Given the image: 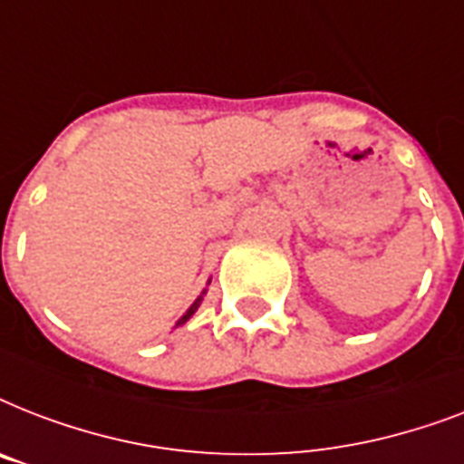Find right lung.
Returning <instances> with one entry per match:
<instances>
[{"label":"right lung","mask_w":464,"mask_h":464,"mask_svg":"<svg viewBox=\"0 0 464 464\" xmlns=\"http://www.w3.org/2000/svg\"><path fill=\"white\" fill-rule=\"evenodd\" d=\"M204 294H207V291H202V296H197V301H195V304L189 305V308H188V313H185V315H182V317H180V320H178V323H175V327H180V324H185V323H188V320H189V317L195 315V310H197V308H199V304H202V298H204Z\"/></svg>","instance_id":"add662e5"}]
</instances>
